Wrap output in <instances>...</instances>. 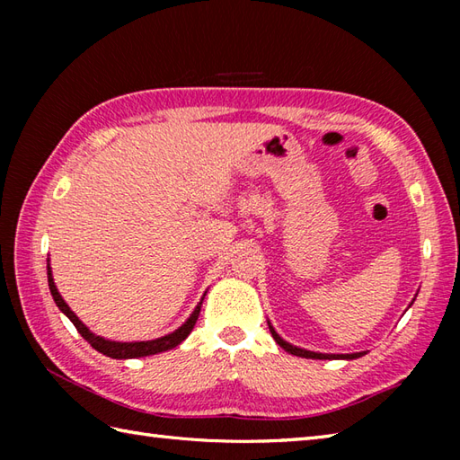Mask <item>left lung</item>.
Returning <instances> with one entry per match:
<instances>
[{
    "instance_id": "left-lung-1",
    "label": "left lung",
    "mask_w": 460,
    "mask_h": 460,
    "mask_svg": "<svg viewBox=\"0 0 460 460\" xmlns=\"http://www.w3.org/2000/svg\"><path fill=\"white\" fill-rule=\"evenodd\" d=\"M413 300H415V298H413ZM411 305H413V302H411ZM411 305H409V306H411ZM267 324H269L270 334H272V338H275L277 344H279L282 349H285V351H288V354H292V356L308 358V359H356V358L366 356V351H356V354H322V351H310V349H305V348L292 346V344H288L287 340H282V338L277 334V330L272 328V324H270L269 320H267Z\"/></svg>"
}]
</instances>
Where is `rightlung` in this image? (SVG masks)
<instances>
[{
    "label": "right lung",
    "mask_w": 460,
    "mask_h": 460,
    "mask_svg": "<svg viewBox=\"0 0 460 460\" xmlns=\"http://www.w3.org/2000/svg\"><path fill=\"white\" fill-rule=\"evenodd\" d=\"M47 280H49V290H51L55 305L58 306V310H61L68 320L73 322L75 328L79 330V334L86 341H89V344L96 351H101V354L109 356V358H114V359H132V358L154 356V354H160V351H168V349H172L175 346H180L181 341L191 334L195 322H198V316H199L201 302L205 298V295H203V298L199 300V305L193 308L190 318L185 320L178 330H173L172 334H165V336L155 338V340H146V341H114V340H106L102 336H96L94 332H91L89 328H86L83 322L79 320V316H76L75 312L68 308V305L61 296V292L57 290V285H55V280H53V270H51V265H49V259H47Z\"/></svg>",
    "instance_id": "1"
}]
</instances>
